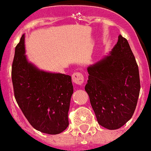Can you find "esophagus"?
<instances>
[{
  "mask_svg": "<svg viewBox=\"0 0 151 151\" xmlns=\"http://www.w3.org/2000/svg\"><path fill=\"white\" fill-rule=\"evenodd\" d=\"M72 81L76 84H82L84 82V76L80 72H75L72 75Z\"/></svg>",
  "mask_w": 151,
  "mask_h": 151,
  "instance_id": "34e87169",
  "label": "esophagus"
}]
</instances>
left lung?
Segmentation results:
<instances>
[{
  "label": "left lung",
  "mask_w": 151,
  "mask_h": 151,
  "mask_svg": "<svg viewBox=\"0 0 151 151\" xmlns=\"http://www.w3.org/2000/svg\"><path fill=\"white\" fill-rule=\"evenodd\" d=\"M87 70L85 91L99 124L119 129L132 118L140 90L139 69L127 39L119 35L109 53Z\"/></svg>",
  "instance_id": "left-lung-1"
}]
</instances>
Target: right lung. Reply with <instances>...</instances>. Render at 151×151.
<instances>
[{
    "label": "right lung",
    "mask_w": 151,
    "mask_h": 151,
    "mask_svg": "<svg viewBox=\"0 0 151 151\" xmlns=\"http://www.w3.org/2000/svg\"><path fill=\"white\" fill-rule=\"evenodd\" d=\"M12 78L16 101L32 127L59 134L67 128L71 77L39 69L25 55L24 35L15 47Z\"/></svg>",
    "instance_id": "add662e5"
}]
</instances>
